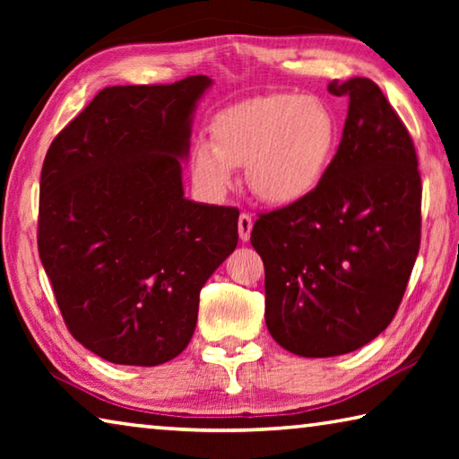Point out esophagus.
I'll use <instances>...</instances> for the list:
<instances>
[{"label": "esophagus", "instance_id": "34e87169", "mask_svg": "<svg viewBox=\"0 0 459 459\" xmlns=\"http://www.w3.org/2000/svg\"><path fill=\"white\" fill-rule=\"evenodd\" d=\"M251 230H253V216L248 212H240L238 216V237L240 240H247L251 238Z\"/></svg>", "mask_w": 459, "mask_h": 459}]
</instances>
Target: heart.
Wrapping results in <instances>:
<instances>
[{
  "label": "heart",
  "instance_id": "b5f03b06",
  "mask_svg": "<svg viewBox=\"0 0 459 459\" xmlns=\"http://www.w3.org/2000/svg\"><path fill=\"white\" fill-rule=\"evenodd\" d=\"M211 139L192 147L190 168L202 190L219 196L237 166L261 200L295 204L317 190L338 147V123L322 99L273 92L224 107Z\"/></svg>",
  "mask_w": 459,
  "mask_h": 459
}]
</instances>
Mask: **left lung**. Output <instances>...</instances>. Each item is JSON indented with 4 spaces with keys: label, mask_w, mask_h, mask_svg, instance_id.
Masks as SVG:
<instances>
[{
    "label": "left lung",
    "mask_w": 459,
    "mask_h": 459,
    "mask_svg": "<svg viewBox=\"0 0 459 459\" xmlns=\"http://www.w3.org/2000/svg\"><path fill=\"white\" fill-rule=\"evenodd\" d=\"M328 91L351 100L328 174L251 232L269 333L306 359L375 340L397 314L421 245L423 188L405 123L370 79L332 81Z\"/></svg>",
    "instance_id": "8db88e82"
}]
</instances>
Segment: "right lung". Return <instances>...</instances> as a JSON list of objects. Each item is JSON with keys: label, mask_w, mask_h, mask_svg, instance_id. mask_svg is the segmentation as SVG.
Returning a JSON list of instances; mask_svg holds the SVG:
<instances>
[{"label": "right lung", "mask_w": 459, "mask_h": 459, "mask_svg": "<svg viewBox=\"0 0 459 459\" xmlns=\"http://www.w3.org/2000/svg\"><path fill=\"white\" fill-rule=\"evenodd\" d=\"M211 84L107 87L46 153L38 253L68 332L113 364L176 359L202 285L238 243L235 206L182 188L192 113Z\"/></svg>", "instance_id": "add662e5"}]
</instances>
